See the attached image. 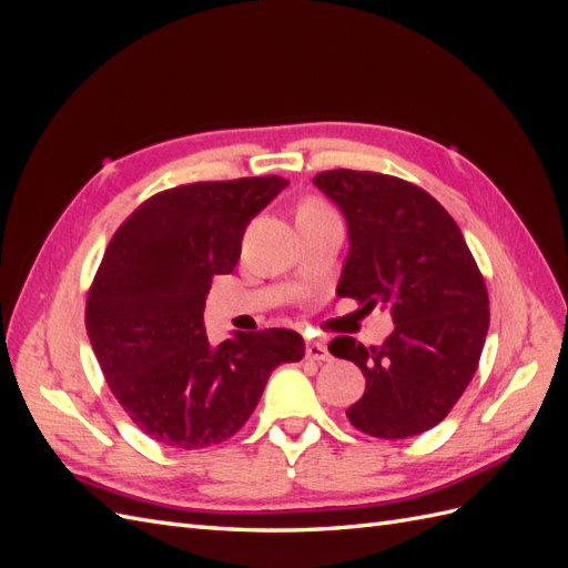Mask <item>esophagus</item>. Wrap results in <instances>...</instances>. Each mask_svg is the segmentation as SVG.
Returning a JSON list of instances; mask_svg holds the SVG:
<instances>
[{
	"label": "esophagus",
	"instance_id": "34e87169",
	"mask_svg": "<svg viewBox=\"0 0 568 568\" xmlns=\"http://www.w3.org/2000/svg\"><path fill=\"white\" fill-rule=\"evenodd\" d=\"M305 357H307V359H315V363H329L332 353L326 351L324 343L311 341V343H307V346H305Z\"/></svg>",
	"mask_w": 568,
	"mask_h": 568
}]
</instances>
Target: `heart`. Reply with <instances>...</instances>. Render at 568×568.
Returning <instances> with one entry per match:
<instances>
[{"mask_svg":"<svg viewBox=\"0 0 568 568\" xmlns=\"http://www.w3.org/2000/svg\"><path fill=\"white\" fill-rule=\"evenodd\" d=\"M305 205H317V203H305Z\"/></svg>","mask_w":568,"mask_h":568,"instance_id":"1","label":"heart"}]
</instances>
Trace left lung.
Returning <instances> with one entry per match:
<instances>
[{"mask_svg": "<svg viewBox=\"0 0 568 568\" xmlns=\"http://www.w3.org/2000/svg\"><path fill=\"white\" fill-rule=\"evenodd\" d=\"M346 215L351 251L336 294L384 303L395 322L382 346L336 336L329 353L365 374L346 409L357 432L409 438L440 424L484 351L488 288L457 222L422 186L369 170H324L313 180Z\"/></svg>", "mask_w": 568, "mask_h": 568, "instance_id": "8db88e82", "label": "left lung"}]
</instances>
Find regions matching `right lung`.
Masks as SVG:
<instances>
[{"label": "right lung", "mask_w": 568, "mask_h": 568, "mask_svg": "<svg viewBox=\"0 0 568 568\" xmlns=\"http://www.w3.org/2000/svg\"><path fill=\"white\" fill-rule=\"evenodd\" d=\"M286 184L267 175L165 189L109 242L84 324L111 393L149 438L180 450L232 438L272 369L303 357L291 329L236 332L215 348L203 326L213 277L234 270L248 222Z\"/></svg>", "instance_id": "obj_1"}]
</instances>
